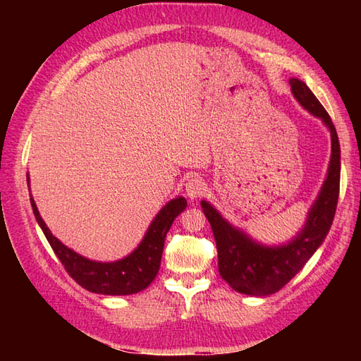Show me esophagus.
<instances>
[{
  "mask_svg": "<svg viewBox=\"0 0 361 361\" xmlns=\"http://www.w3.org/2000/svg\"><path fill=\"white\" fill-rule=\"evenodd\" d=\"M185 192L189 198H198L204 192V181L200 176H190L185 185Z\"/></svg>",
  "mask_w": 361,
  "mask_h": 361,
  "instance_id": "esophagus-1",
  "label": "esophagus"
}]
</instances>
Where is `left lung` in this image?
<instances>
[{"mask_svg": "<svg viewBox=\"0 0 361 361\" xmlns=\"http://www.w3.org/2000/svg\"><path fill=\"white\" fill-rule=\"evenodd\" d=\"M290 87L298 102L305 110L323 119L332 135V157L327 178L315 204L312 206L302 231L288 245L268 248L252 242L250 237L221 219L209 203L202 202L203 212L211 224L217 245L219 273L235 291L245 295H273L293 279L326 239L338 203L341 163L338 135L334 122L304 82L291 79Z\"/></svg>", "mask_w": 361, "mask_h": 361, "instance_id": "left-lung-1", "label": "left lung"}]
</instances>
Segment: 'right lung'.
<instances>
[{
  "mask_svg": "<svg viewBox=\"0 0 361 361\" xmlns=\"http://www.w3.org/2000/svg\"><path fill=\"white\" fill-rule=\"evenodd\" d=\"M30 204H32L38 225L48 239L52 251L65 267L66 273L91 293L101 295H133L150 286L159 270L164 239L169 229L176 216H180L188 206L186 198L183 197L169 202L152 221L144 240L132 255L118 260V262L102 264L82 257L78 252L65 247L44 225L32 198H30Z\"/></svg>",
  "mask_w": 361,
  "mask_h": 361,
  "instance_id": "add662e5",
  "label": "right lung"
}]
</instances>
